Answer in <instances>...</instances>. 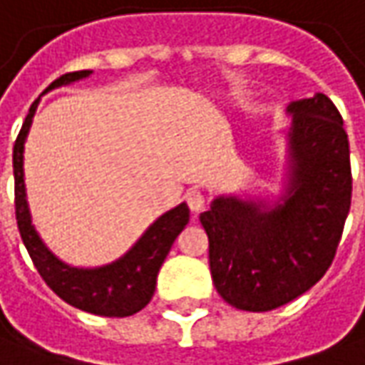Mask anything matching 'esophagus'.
Masks as SVG:
<instances>
[{
    "label": "esophagus",
    "instance_id": "1",
    "mask_svg": "<svg viewBox=\"0 0 365 365\" xmlns=\"http://www.w3.org/2000/svg\"><path fill=\"white\" fill-rule=\"evenodd\" d=\"M185 198H187V205L188 208L197 215V212H200L202 208H205V195L200 192V190H197V188H190L187 195H185Z\"/></svg>",
    "mask_w": 365,
    "mask_h": 365
}]
</instances>
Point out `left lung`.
Instances as JSON below:
<instances>
[{"label": "left lung", "mask_w": 365, "mask_h": 365, "mask_svg": "<svg viewBox=\"0 0 365 365\" xmlns=\"http://www.w3.org/2000/svg\"><path fill=\"white\" fill-rule=\"evenodd\" d=\"M288 182L274 205L216 197L200 222L216 292L268 312L310 290L330 268L351 202L350 143L324 95L288 105Z\"/></svg>", "instance_id": "left-lung-1"}]
</instances>
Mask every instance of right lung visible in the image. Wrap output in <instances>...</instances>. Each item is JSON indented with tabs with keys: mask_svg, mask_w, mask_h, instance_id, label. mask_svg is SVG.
Here are the masks:
<instances>
[{
	"mask_svg": "<svg viewBox=\"0 0 365 365\" xmlns=\"http://www.w3.org/2000/svg\"><path fill=\"white\" fill-rule=\"evenodd\" d=\"M93 71L65 73L59 79H55L45 89V93L55 87L85 79ZM37 103L39 99L31 105L14 145L15 218H17L21 240L34 260L37 272L41 274L45 284L61 300L79 308L83 312L97 314V316H109V318L133 316L150 302L155 294V286H157L158 270L165 262L173 242L188 225L190 210L185 202H180L173 210L158 216L127 255L107 266L75 268V266L61 262L43 245L35 226L31 225V215H29L27 195H25L24 147Z\"/></svg>",
	"mask_w": 365,
	"mask_h": 365,
	"instance_id": "right-lung-1",
	"label": "right lung"
}]
</instances>
